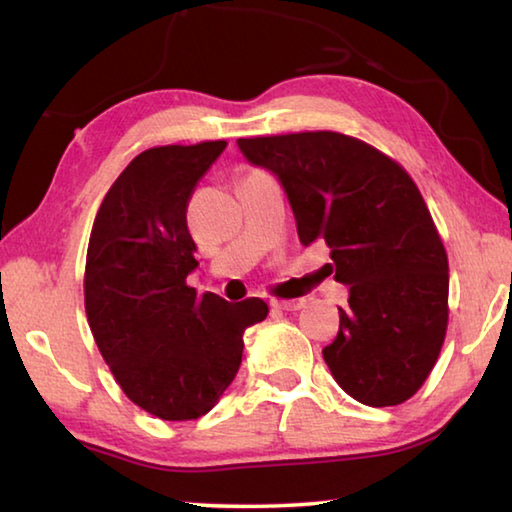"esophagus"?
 I'll use <instances>...</instances> for the list:
<instances>
[{
	"mask_svg": "<svg viewBox=\"0 0 512 512\" xmlns=\"http://www.w3.org/2000/svg\"><path fill=\"white\" fill-rule=\"evenodd\" d=\"M306 302L304 300H273L271 306L280 311H300Z\"/></svg>",
	"mask_w": 512,
	"mask_h": 512,
	"instance_id": "1",
	"label": "esophagus"
}]
</instances>
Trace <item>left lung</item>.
<instances>
[{"instance_id":"1","label":"left lung","mask_w":512,"mask_h":512,"mask_svg":"<svg viewBox=\"0 0 512 512\" xmlns=\"http://www.w3.org/2000/svg\"><path fill=\"white\" fill-rule=\"evenodd\" d=\"M248 163L277 176L304 246L331 248L349 286L331 376L358 403L407 401L430 376L448 327V255L401 165L338 132L239 138ZM333 273V271H331Z\"/></svg>"}]
</instances>
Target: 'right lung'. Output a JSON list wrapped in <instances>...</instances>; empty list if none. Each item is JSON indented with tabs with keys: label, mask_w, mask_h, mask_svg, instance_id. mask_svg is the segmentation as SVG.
Instances as JSON below:
<instances>
[{
	"label": "right lung",
	"mask_w": 512,
	"mask_h": 512,
	"mask_svg": "<svg viewBox=\"0 0 512 512\" xmlns=\"http://www.w3.org/2000/svg\"><path fill=\"white\" fill-rule=\"evenodd\" d=\"M226 141L138 154L111 185L91 228L85 309L116 383L163 421H190L235 380L244 331L262 322L259 297L230 304L185 284L199 266L185 210Z\"/></svg>",
	"instance_id": "obj_1"
}]
</instances>
